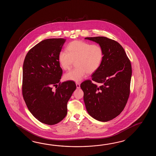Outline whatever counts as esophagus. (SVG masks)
<instances>
[{"mask_svg":"<svg viewBox=\"0 0 156 156\" xmlns=\"http://www.w3.org/2000/svg\"><path fill=\"white\" fill-rule=\"evenodd\" d=\"M76 87L77 89L80 88V83H76Z\"/></svg>","mask_w":156,"mask_h":156,"instance_id":"esophagus-1","label":"esophagus"}]
</instances>
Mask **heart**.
I'll return each instance as SVG.
<instances>
[{
  "instance_id": "heart-1",
  "label": "heart",
  "mask_w": 156,
  "mask_h": 156,
  "mask_svg": "<svg viewBox=\"0 0 156 156\" xmlns=\"http://www.w3.org/2000/svg\"><path fill=\"white\" fill-rule=\"evenodd\" d=\"M104 56L103 48L99 44H92L83 41H74L67 44L66 51L60 52L58 60L64 70L70 69L74 61L76 67L65 73L64 79L79 81L86 73H94L99 69Z\"/></svg>"
}]
</instances>
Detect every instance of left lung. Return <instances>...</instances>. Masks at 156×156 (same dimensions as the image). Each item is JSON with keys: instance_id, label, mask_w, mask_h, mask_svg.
<instances>
[{"instance_id": "8db88e82", "label": "left lung", "mask_w": 156, "mask_h": 156, "mask_svg": "<svg viewBox=\"0 0 156 156\" xmlns=\"http://www.w3.org/2000/svg\"><path fill=\"white\" fill-rule=\"evenodd\" d=\"M103 48L104 58L92 80L81 83L83 100L90 116L108 122L119 115L126 105L130 94L132 66L123 47L105 37H86ZM99 83L98 86L92 82Z\"/></svg>"}]
</instances>
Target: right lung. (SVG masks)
Listing matches in <instances>:
<instances>
[{
    "label": "right lung",
    "mask_w": 156,
    "mask_h": 156,
    "mask_svg": "<svg viewBox=\"0 0 156 156\" xmlns=\"http://www.w3.org/2000/svg\"><path fill=\"white\" fill-rule=\"evenodd\" d=\"M66 40L50 38L28 52L23 66L22 95L30 112L47 125L59 123L66 116L67 104L76 88L73 81L60 82L62 70L58 60ZM58 86L55 92L53 86Z\"/></svg>",
    "instance_id": "right-lung-1"
}]
</instances>
